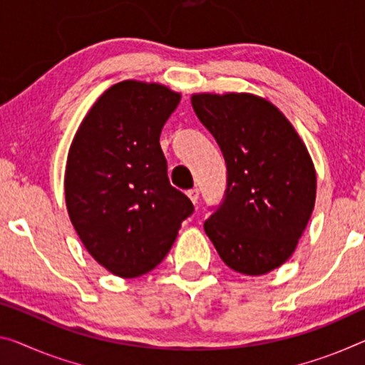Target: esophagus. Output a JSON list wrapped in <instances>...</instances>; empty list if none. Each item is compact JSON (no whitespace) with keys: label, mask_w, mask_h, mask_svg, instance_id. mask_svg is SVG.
Wrapping results in <instances>:
<instances>
[{"label":"esophagus","mask_w":365,"mask_h":365,"mask_svg":"<svg viewBox=\"0 0 365 365\" xmlns=\"http://www.w3.org/2000/svg\"><path fill=\"white\" fill-rule=\"evenodd\" d=\"M199 189L197 187H192V189H189L187 190V195H189V199L194 202V204H197V200H199Z\"/></svg>","instance_id":"1"}]
</instances>
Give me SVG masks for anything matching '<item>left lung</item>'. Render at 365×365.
I'll return each mask as SVG.
<instances>
[{"mask_svg": "<svg viewBox=\"0 0 365 365\" xmlns=\"http://www.w3.org/2000/svg\"><path fill=\"white\" fill-rule=\"evenodd\" d=\"M192 108L227 163V189L204 223L207 237L233 271H272L292 256L315 207L310 155L266 99L194 94Z\"/></svg>", "mask_w": 365, "mask_h": 365, "instance_id": "8db88e82", "label": "left lung"}]
</instances>
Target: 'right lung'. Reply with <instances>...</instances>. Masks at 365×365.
Segmentation results:
<instances>
[{
	"label": "right lung",
	"mask_w": 365,
	"mask_h": 365,
	"mask_svg": "<svg viewBox=\"0 0 365 365\" xmlns=\"http://www.w3.org/2000/svg\"><path fill=\"white\" fill-rule=\"evenodd\" d=\"M161 85L122 81L101 96L68 151L65 197L88 253L132 279L165 259L194 205L173 187L160 133L179 104Z\"/></svg>",
	"instance_id": "right-lung-1"
}]
</instances>
